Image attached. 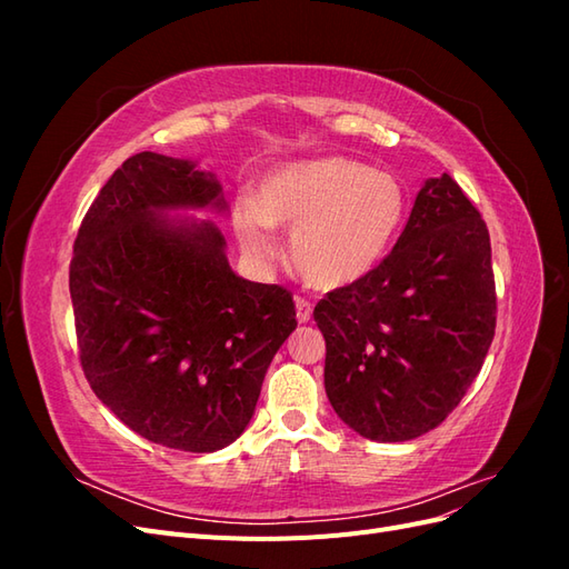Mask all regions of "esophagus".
<instances>
[{
	"mask_svg": "<svg viewBox=\"0 0 569 569\" xmlns=\"http://www.w3.org/2000/svg\"><path fill=\"white\" fill-rule=\"evenodd\" d=\"M311 316H313L311 301H306V299L297 297V320H299V322H308V320H311Z\"/></svg>",
	"mask_w": 569,
	"mask_h": 569,
	"instance_id": "esophagus-1",
	"label": "esophagus"
}]
</instances>
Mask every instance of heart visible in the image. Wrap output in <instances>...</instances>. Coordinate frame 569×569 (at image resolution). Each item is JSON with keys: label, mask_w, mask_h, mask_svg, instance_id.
I'll return each mask as SVG.
<instances>
[{"label": "heart", "mask_w": 569, "mask_h": 569, "mask_svg": "<svg viewBox=\"0 0 569 569\" xmlns=\"http://www.w3.org/2000/svg\"><path fill=\"white\" fill-rule=\"evenodd\" d=\"M408 211L406 189L385 170L347 157L289 163L242 199L234 228L256 258L278 253L272 226L291 230V261L322 291L351 287L385 261Z\"/></svg>", "instance_id": "1"}]
</instances>
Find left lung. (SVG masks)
<instances>
[{
  "mask_svg": "<svg viewBox=\"0 0 569 569\" xmlns=\"http://www.w3.org/2000/svg\"><path fill=\"white\" fill-rule=\"evenodd\" d=\"M313 318L327 399L353 432L408 441L449 418L496 330L489 230L458 182L429 178L391 253Z\"/></svg>",
  "mask_w": 569,
  "mask_h": 569,
  "instance_id": "8db88e82",
  "label": "left lung"
}]
</instances>
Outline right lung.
<instances>
[{
	"label": "right lung",
	"mask_w": 569,
	"mask_h": 569,
	"mask_svg": "<svg viewBox=\"0 0 569 569\" xmlns=\"http://www.w3.org/2000/svg\"><path fill=\"white\" fill-rule=\"evenodd\" d=\"M197 209L228 211L213 173L134 153L84 213L68 287L97 399L153 443L213 453L247 429L297 311L284 287L239 278L213 220L168 216Z\"/></svg>",
	"instance_id": "1"
}]
</instances>
